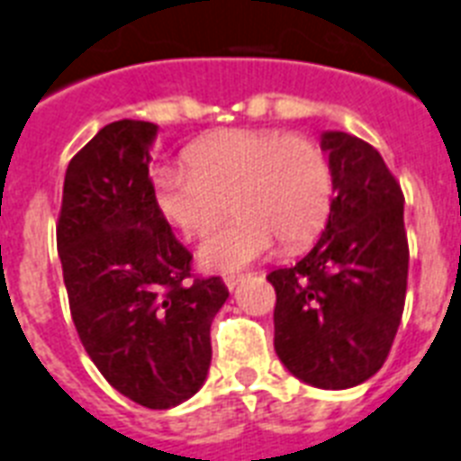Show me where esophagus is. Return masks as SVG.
<instances>
[{
	"label": "esophagus",
	"mask_w": 461,
	"mask_h": 461,
	"mask_svg": "<svg viewBox=\"0 0 461 461\" xmlns=\"http://www.w3.org/2000/svg\"><path fill=\"white\" fill-rule=\"evenodd\" d=\"M243 279H246V275H224V284H227V289H237Z\"/></svg>",
	"instance_id": "1"
}]
</instances>
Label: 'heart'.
Returning <instances> with one entry per match:
<instances>
[{
	"instance_id": "b5f03b06",
	"label": "heart",
	"mask_w": 461,
	"mask_h": 461,
	"mask_svg": "<svg viewBox=\"0 0 461 461\" xmlns=\"http://www.w3.org/2000/svg\"><path fill=\"white\" fill-rule=\"evenodd\" d=\"M189 167H158L153 203L186 239L203 237L227 215L237 220L198 246L208 272H234L275 249L312 241L331 211L334 175L327 153L308 137L276 130H230L186 151Z\"/></svg>"
}]
</instances>
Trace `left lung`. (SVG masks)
Listing matches in <instances>:
<instances>
[{
  "label": "left lung",
  "instance_id": "left-lung-1",
  "mask_svg": "<svg viewBox=\"0 0 461 461\" xmlns=\"http://www.w3.org/2000/svg\"><path fill=\"white\" fill-rule=\"evenodd\" d=\"M334 175L327 227L308 256L269 272L275 350L295 379L343 391L386 362L405 308V196L381 153L353 134L321 132Z\"/></svg>",
  "mask_w": 461,
  "mask_h": 461
}]
</instances>
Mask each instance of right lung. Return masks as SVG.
I'll return each instance as SVG.
<instances>
[{
	"label": "right lung",
	"mask_w": 461,
	"mask_h": 461,
	"mask_svg": "<svg viewBox=\"0 0 461 461\" xmlns=\"http://www.w3.org/2000/svg\"><path fill=\"white\" fill-rule=\"evenodd\" d=\"M158 125L115 121L68 163L56 246L70 315L104 379L149 410H170L203 386L211 324L230 291L192 279V253L151 194Z\"/></svg>",
	"instance_id": "right-lung-1"
}]
</instances>
